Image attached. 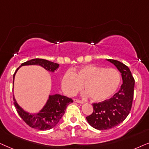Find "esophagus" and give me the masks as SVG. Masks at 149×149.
<instances>
[{
  "mask_svg": "<svg viewBox=\"0 0 149 149\" xmlns=\"http://www.w3.org/2000/svg\"><path fill=\"white\" fill-rule=\"evenodd\" d=\"M73 101H74L75 102L78 103V104H83V102H82V101H81V100H74Z\"/></svg>",
  "mask_w": 149,
  "mask_h": 149,
  "instance_id": "esophagus-1",
  "label": "esophagus"
}]
</instances>
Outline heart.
<instances>
[{
  "instance_id": "1",
  "label": "heart",
  "mask_w": 149,
  "mask_h": 149,
  "mask_svg": "<svg viewBox=\"0 0 149 149\" xmlns=\"http://www.w3.org/2000/svg\"><path fill=\"white\" fill-rule=\"evenodd\" d=\"M120 76L117 69L110 67L84 65L68 71L61 80L62 89L65 94L76 95L84 88L93 102H101L108 100L116 93L120 85Z\"/></svg>"
}]
</instances>
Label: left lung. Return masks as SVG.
<instances>
[{"label": "left lung", "mask_w": 149, "mask_h": 149, "mask_svg": "<svg viewBox=\"0 0 149 149\" xmlns=\"http://www.w3.org/2000/svg\"><path fill=\"white\" fill-rule=\"evenodd\" d=\"M121 73L123 84L112 98L93 104V112L86 120L91 126L98 130H110L121 123L132 108L135 81L130 69L120 61L106 59Z\"/></svg>", "instance_id": "obj_1"}]
</instances>
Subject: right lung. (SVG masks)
<instances>
[{
  "instance_id": "obj_1",
  "label": "right lung",
  "mask_w": 149,
  "mask_h": 149,
  "mask_svg": "<svg viewBox=\"0 0 149 149\" xmlns=\"http://www.w3.org/2000/svg\"><path fill=\"white\" fill-rule=\"evenodd\" d=\"M39 65L49 72H54L59 67V64L41 58H35L24 63L19 66L13 75V82L17 70L22 66ZM14 105L17 112L24 121L33 127L39 130H48L54 127L64 115L67 106L73 102L72 99L59 94L49 95L46 103L39 112L30 114L17 104L13 96Z\"/></svg>"
}]
</instances>
